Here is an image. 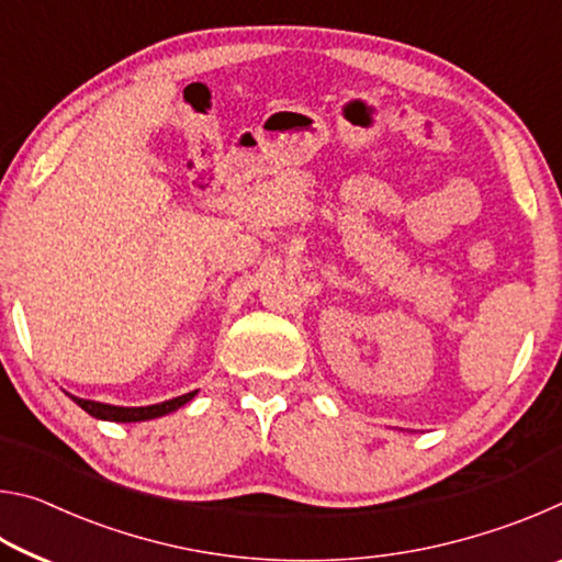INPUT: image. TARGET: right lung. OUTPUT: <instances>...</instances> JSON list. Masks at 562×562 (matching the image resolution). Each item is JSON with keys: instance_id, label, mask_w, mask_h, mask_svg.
<instances>
[{"instance_id": "add662e5", "label": "right lung", "mask_w": 562, "mask_h": 562, "mask_svg": "<svg viewBox=\"0 0 562 562\" xmlns=\"http://www.w3.org/2000/svg\"><path fill=\"white\" fill-rule=\"evenodd\" d=\"M69 394V392H66ZM195 392H188L183 396H176V398H168V402H160V404H150V406H113V404H101V402H91V398H79V396H71L74 404H79L83 412L91 414L93 418H101V422H119V424H136V422H150V418H158V416H166L170 412H178L180 406H186L190 398H195Z\"/></svg>"}]
</instances>
